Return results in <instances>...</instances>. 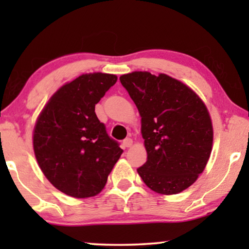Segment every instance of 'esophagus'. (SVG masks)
<instances>
[{
	"instance_id": "esophagus-1",
	"label": "esophagus",
	"mask_w": 249,
	"mask_h": 249,
	"mask_svg": "<svg viewBox=\"0 0 249 249\" xmlns=\"http://www.w3.org/2000/svg\"><path fill=\"white\" fill-rule=\"evenodd\" d=\"M132 144H133V140H132L131 138H126L124 141H123V145H124L125 148H130Z\"/></svg>"
}]
</instances>
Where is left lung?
I'll return each instance as SVG.
<instances>
[{
  "label": "left lung",
  "mask_w": 249,
  "mask_h": 249,
  "mask_svg": "<svg viewBox=\"0 0 249 249\" xmlns=\"http://www.w3.org/2000/svg\"><path fill=\"white\" fill-rule=\"evenodd\" d=\"M119 81L141 116L148 156L139 175L158 194L185 190L211 156L213 126L206 106L190 88L165 74L133 71Z\"/></svg>",
  "instance_id": "left-lung-1"
}]
</instances>
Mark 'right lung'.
Returning <instances> with one entry per match:
<instances>
[{
    "label": "right lung",
    "instance_id": "add662e5",
    "mask_svg": "<svg viewBox=\"0 0 249 249\" xmlns=\"http://www.w3.org/2000/svg\"><path fill=\"white\" fill-rule=\"evenodd\" d=\"M117 82L111 74L81 75L61 86L39 114L33 144L53 187L74 198L98 195L123 150L95 115V105Z\"/></svg>",
    "mask_w": 249,
    "mask_h": 249
}]
</instances>
